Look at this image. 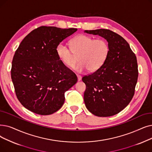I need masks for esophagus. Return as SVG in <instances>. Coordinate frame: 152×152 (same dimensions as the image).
Segmentation results:
<instances>
[{"label": "esophagus", "instance_id": "obj_1", "mask_svg": "<svg viewBox=\"0 0 152 152\" xmlns=\"http://www.w3.org/2000/svg\"><path fill=\"white\" fill-rule=\"evenodd\" d=\"M77 80H78V81H81V78H82V77H81V75H77Z\"/></svg>", "mask_w": 152, "mask_h": 152}]
</instances>
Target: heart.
<instances>
[{
    "label": "heart",
    "instance_id": "obj_1",
    "mask_svg": "<svg viewBox=\"0 0 152 152\" xmlns=\"http://www.w3.org/2000/svg\"><path fill=\"white\" fill-rule=\"evenodd\" d=\"M70 47L64 42L59 43L56 54L61 63L68 68L75 66L79 56V62L75 67L78 72L88 69L95 72L101 68L109 54V45L104 39H94L88 35H80L70 41Z\"/></svg>",
    "mask_w": 152,
    "mask_h": 152
}]
</instances>
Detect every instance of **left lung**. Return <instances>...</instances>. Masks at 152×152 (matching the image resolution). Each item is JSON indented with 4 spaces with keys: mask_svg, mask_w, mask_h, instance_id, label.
I'll return each mask as SVG.
<instances>
[{
    "mask_svg": "<svg viewBox=\"0 0 152 152\" xmlns=\"http://www.w3.org/2000/svg\"><path fill=\"white\" fill-rule=\"evenodd\" d=\"M107 39L109 54L100 69L82 78L86 91L84 101L96 116L109 117L120 113L132 99L138 79L137 58L121 35L108 29L85 30Z\"/></svg>",
    "mask_w": 152,
    "mask_h": 152,
    "instance_id": "1",
    "label": "left lung"
}]
</instances>
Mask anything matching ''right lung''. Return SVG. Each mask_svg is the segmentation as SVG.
<instances>
[{
	"label": "right lung",
	"mask_w": 152,
	"mask_h": 152,
	"mask_svg": "<svg viewBox=\"0 0 152 152\" xmlns=\"http://www.w3.org/2000/svg\"><path fill=\"white\" fill-rule=\"evenodd\" d=\"M76 31L42 26L32 30L20 44L13 58L11 77L18 100L26 109L50 115L62 107L64 92L77 78L60 60L56 49Z\"/></svg>",
	"instance_id": "1"
}]
</instances>
